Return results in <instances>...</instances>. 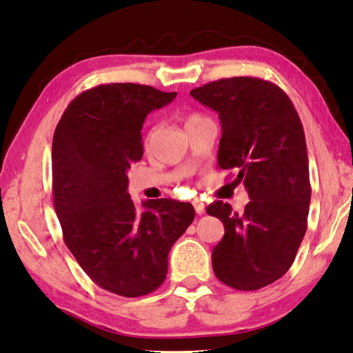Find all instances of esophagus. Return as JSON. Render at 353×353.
Returning a JSON list of instances; mask_svg holds the SVG:
<instances>
[{
  "label": "esophagus",
  "instance_id": "1",
  "mask_svg": "<svg viewBox=\"0 0 353 353\" xmlns=\"http://www.w3.org/2000/svg\"><path fill=\"white\" fill-rule=\"evenodd\" d=\"M193 205H194V210H196L197 214H203L205 213V203L199 202V201H194Z\"/></svg>",
  "mask_w": 353,
  "mask_h": 353
}]
</instances>
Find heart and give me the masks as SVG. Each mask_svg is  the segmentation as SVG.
Listing matches in <instances>:
<instances>
[{
  "instance_id": "obj_1",
  "label": "heart",
  "mask_w": 353,
  "mask_h": 353,
  "mask_svg": "<svg viewBox=\"0 0 353 353\" xmlns=\"http://www.w3.org/2000/svg\"><path fill=\"white\" fill-rule=\"evenodd\" d=\"M197 119H202V117H201V115H190V117L187 119V123H190V121H194V120H197ZM151 137H152V132L148 134V137H146V142H150Z\"/></svg>"
}]
</instances>
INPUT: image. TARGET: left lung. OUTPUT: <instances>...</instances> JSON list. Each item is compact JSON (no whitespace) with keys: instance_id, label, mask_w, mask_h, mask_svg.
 Segmentation results:
<instances>
[{"instance_id":"1","label":"left lung","mask_w":353,"mask_h":353,"mask_svg":"<svg viewBox=\"0 0 353 353\" xmlns=\"http://www.w3.org/2000/svg\"><path fill=\"white\" fill-rule=\"evenodd\" d=\"M219 114L221 170H236L250 202L243 213L216 201L207 213L225 234L211 254L217 279L236 290H258L284 276L307 230L309 159L303 125L290 99L270 81L233 77L190 92Z\"/></svg>"}]
</instances>
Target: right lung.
I'll use <instances>...</instances> for the list:
<instances>
[{"label":"right lung","instance_id":"add662e5","mask_svg":"<svg viewBox=\"0 0 353 353\" xmlns=\"http://www.w3.org/2000/svg\"><path fill=\"white\" fill-rule=\"evenodd\" d=\"M177 92L111 83L70 101L54 132L52 190L63 238L99 287L137 298L162 285L168 253L194 219L188 202L156 199L137 210L128 170L143 156L142 126Z\"/></svg>","mask_w":353,"mask_h":353}]
</instances>
